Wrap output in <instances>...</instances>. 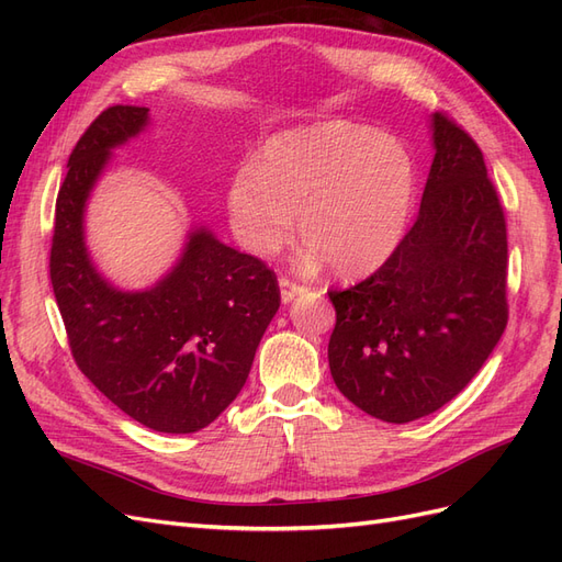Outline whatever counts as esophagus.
I'll return each mask as SVG.
<instances>
[{
  "label": "esophagus",
  "instance_id": "obj_1",
  "mask_svg": "<svg viewBox=\"0 0 562 562\" xmlns=\"http://www.w3.org/2000/svg\"><path fill=\"white\" fill-rule=\"evenodd\" d=\"M279 288H281V300L283 302H293L297 295H302L304 291H307V288H304L302 283L288 279V277L279 279Z\"/></svg>",
  "mask_w": 562,
  "mask_h": 562
}]
</instances>
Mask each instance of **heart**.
Wrapping results in <instances>:
<instances>
[{
  "label": "heart",
  "mask_w": 562,
  "mask_h": 562,
  "mask_svg": "<svg viewBox=\"0 0 562 562\" xmlns=\"http://www.w3.org/2000/svg\"><path fill=\"white\" fill-rule=\"evenodd\" d=\"M415 182V159L398 138L330 122L277 135L258 168L232 178L227 209L250 255L269 258L291 244L297 215L307 258L356 277L378 269L398 246Z\"/></svg>",
  "instance_id": "b5f03b06"
}]
</instances>
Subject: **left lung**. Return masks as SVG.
I'll list each match as a JSON object with an SVG mask.
<instances>
[{
  "instance_id": "1",
  "label": "left lung",
  "mask_w": 562,
  "mask_h": 562,
  "mask_svg": "<svg viewBox=\"0 0 562 562\" xmlns=\"http://www.w3.org/2000/svg\"><path fill=\"white\" fill-rule=\"evenodd\" d=\"M434 164L415 225L386 262L328 291L337 389L391 424L431 415L483 368L508 321L506 220L481 147L434 114Z\"/></svg>"
}]
</instances>
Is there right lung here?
<instances>
[{
  "label": "right lung",
  "mask_w": 562,
  "mask_h": 562,
  "mask_svg": "<svg viewBox=\"0 0 562 562\" xmlns=\"http://www.w3.org/2000/svg\"><path fill=\"white\" fill-rule=\"evenodd\" d=\"M147 108L100 112L75 145L56 199L48 271L72 359L135 422L199 431L239 396L281 291L255 255L192 232L178 267L143 293H122L83 246V203L110 149L147 124Z\"/></svg>",
  "instance_id": "add662e5"
}]
</instances>
